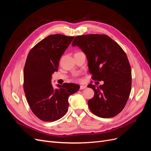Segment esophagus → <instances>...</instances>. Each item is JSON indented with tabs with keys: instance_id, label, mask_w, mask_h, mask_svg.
<instances>
[{
	"instance_id": "obj_1",
	"label": "esophagus",
	"mask_w": 151,
	"mask_h": 151,
	"mask_svg": "<svg viewBox=\"0 0 151 151\" xmlns=\"http://www.w3.org/2000/svg\"><path fill=\"white\" fill-rule=\"evenodd\" d=\"M86 88V86H80V89L81 90H83V89H84Z\"/></svg>"
}]
</instances>
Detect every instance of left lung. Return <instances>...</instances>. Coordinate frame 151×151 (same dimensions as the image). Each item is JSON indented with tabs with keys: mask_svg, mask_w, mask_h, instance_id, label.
Returning <instances> with one entry per match:
<instances>
[{
	"mask_svg": "<svg viewBox=\"0 0 151 151\" xmlns=\"http://www.w3.org/2000/svg\"><path fill=\"white\" fill-rule=\"evenodd\" d=\"M72 47H78L86 55L92 79L103 81L96 87L89 84L94 91L88 101L93 114L101 118H111L124 108L132 86V72L126 53L121 47L105 35L76 36Z\"/></svg>",
	"mask_w": 151,
	"mask_h": 151,
	"instance_id": "obj_1",
	"label": "left lung"
}]
</instances>
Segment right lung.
Listing matches in <instances>:
<instances>
[{
	"label": "right lung",
	"instance_id": "obj_1",
	"mask_svg": "<svg viewBox=\"0 0 151 151\" xmlns=\"http://www.w3.org/2000/svg\"><path fill=\"white\" fill-rule=\"evenodd\" d=\"M74 36L50 35L32 48L24 68V91L31 109L39 119L54 122L65 115L68 99L80 86L72 83L53 88L52 75L58 70L59 62Z\"/></svg>",
	"mask_w": 151,
	"mask_h": 151
}]
</instances>
